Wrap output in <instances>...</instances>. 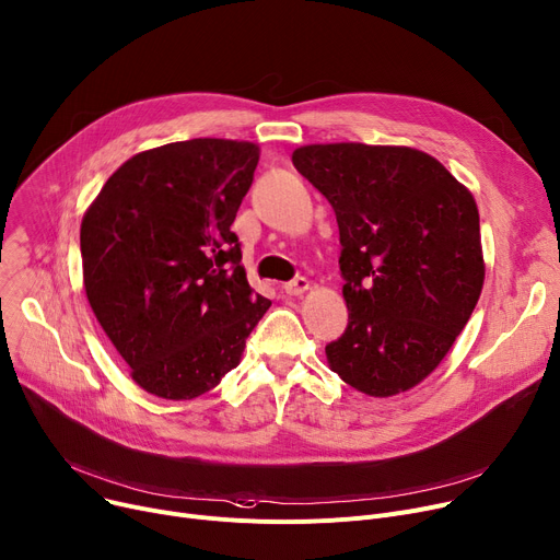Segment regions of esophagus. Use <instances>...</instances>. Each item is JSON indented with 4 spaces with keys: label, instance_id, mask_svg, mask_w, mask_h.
I'll use <instances>...</instances> for the list:
<instances>
[{
    "label": "esophagus",
    "instance_id": "obj_1",
    "mask_svg": "<svg viewBox=\"0 0 560 560\" xmlns=\"http://www.w3.org/2000/svg\"><path fill=\"white\" fill-rule=\"evenodd\" d=\"M308 288H311V281L306 277H296L288 283H283V292L290 296H302L304 292H308Z\"/></svg>",
    "mask_w": 560,
    "mask_h": 560
}]
</instances>
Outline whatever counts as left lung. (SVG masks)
<instances>
[{
  "label": "left lung",
  "instance_id": "8db88e82",
  "mask_svg": "<svg viewBox=\"0 0 560 560\" xmlns=\"http://www.w3.org/2000/svg\"><path fill=\"white\" fill-rule=\"evenodd\" d=\"M292 164L340 228L349 326L326 347L330 371L376 398L417 387L481 294L487 268L472 194L409 145L308 143Z\"/></svg>",
  "mask_w": 560,
  "mask_h": 560
}]
</instances>
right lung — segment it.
I'll return each mask as SVG.
<instances>
[{"instance_id": "add662e5", "label": "right lung", "mask_w": 560, "mask_h": 560, "mask_svg": "<svg viewBox=\"0 0 560 560\" xmlns=\"http://www.w3.org/2000/svg\"><path fill=\"white\" fill-rule=\"evenodd\" d=\"M258 155L252 141L211 137L151 148L112 173L83 215L88 302L148 394L213 389L272 304L249 288L232 232Z\"/></svg>"}]
</instances>
